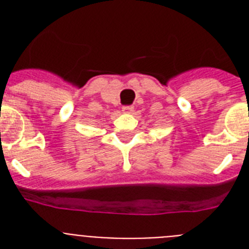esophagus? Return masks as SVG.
<instances>
[{
  "label": "esophagus",
  "instance_id": "1",
  "mask_svg": "<svg viewBox=\"0 0 249 249\" xmlns=\"http://www.w3.org/2000/svg\"><path fill=\"white\" fill-rule=\"evenodd\" d=\"M122 112L123 113H127V114L132 113V112H133V106H123Z\"/></svg>",
  "mask_w": 249,
  "mask_h": 249
}]
</instances>
